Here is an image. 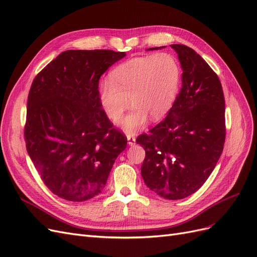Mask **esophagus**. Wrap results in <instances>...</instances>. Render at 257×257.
<instances>
[{"mask_svg": "<svg viewBox=\"0 0 257 257\" xmlns=\"http://www.w3.org/2000/svg\"><path fill=\"white\" fill-rule=\"evenodd\" d=\"M126 138H127V144L128 146H133L135 145V142H136V138L133 134H126Z\"/></svg>", "mask_w": 257, "mask_h": 257, "instance_id": "1", "label": "esophagus"}]
</instances>
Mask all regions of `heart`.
Here are the masks:
<instances>
[{
	"instance_id": "obj_1",
	"label": "heart",
	"mask_w": 257,
	"mask_h": 257,
	"mask_svg": "<svg viewBox=\"0 0 257 257\" xmlns=\"http://www.w3.org/2000/svg\"><path fill=\"white\" fill-rule=\"evenodd\" d=\"M181 77V65L172 53L136 57L112 69L108 80L100 84L99 102L113 122L121 118L127 105L132 106L120 125L127 133H135L146 125L149 115L159 120L170 110Z\"/></svg>"
}]
</instances>
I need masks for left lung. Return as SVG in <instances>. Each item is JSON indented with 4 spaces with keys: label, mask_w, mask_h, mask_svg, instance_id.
<instances>
[{
    "label": "left lung",
    "mask_w": 257,
    "mask_h": 257,
    "mask_svg": "<svg viewBox=\"0 0 257 257\" xmlns=\"http://www.w3.org/2000/svg\"><path fill=\"white\" fill-rule=\"evenodd\" d=\"M170 47L182 68L180 92L166 118L136 143L146 151V185L163 198L177 200L198 191L221 157L225 99L219 77L197 52L180 44Z\"/></svg>",
    "instance_id": "8db88e82"
}]
</instances>
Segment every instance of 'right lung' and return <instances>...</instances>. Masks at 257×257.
<instances>
[{
    "mask_svg": "<svg viewBox=\"0 0 257 257\" xmlns=\"http://www.w3.org/2000/svg\"><path fill=\"white\" fill-rule=\"evenodd\" d=\"M125 52L66 50L34 78L29 92L27 151L57 196L84 201L98 195L126 137L99 102V78Z\"/></svg>",
    "mask_w": 257,
    "mask_h": 257,
    "instance_id": "obj_1",
    "label": "right lung"
}]
</instances>
